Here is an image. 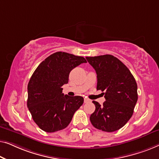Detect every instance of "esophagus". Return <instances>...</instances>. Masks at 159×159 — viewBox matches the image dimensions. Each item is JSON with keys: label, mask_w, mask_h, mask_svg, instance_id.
<instances>
[{"label": "esophagus", "mask_w": 159, "mask_h": 159, "mask_svg": "<svg viewBox=\"0 0 159 159\" xmlns=\"http://www.w3.org/2000/svg\"><path fill=\"white\" fill-rule=\"evenodd\" d=\"M91 100L89 99H86V98H84V103H88V102H90Z\"/></svg>", "instance_id": "1"}]
</instances>
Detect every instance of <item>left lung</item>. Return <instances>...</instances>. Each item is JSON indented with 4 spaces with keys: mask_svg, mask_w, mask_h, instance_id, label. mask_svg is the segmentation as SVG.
<instances>
[{
    "mask_svg": "<svg viewBox=\"0 0 159 159\" xmlns=\"http://www.w3.org/2000/svg\"><path fill=\"white\" fill-rule=\"evenodd\" d=\"M97 75V90L104 91L106 99L101 105L96 101V109L90 120L97 129L114 132L122 128L133 114L138 101V86L126 66L111 55L86 57Z\"/></svg>",
    "mask_w": 159,
    "mask_h": 159,
    "instance_id": "obj_1",
    "label": "left lung"
}]
</instances>
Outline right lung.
<instances>
[{"mask_svg": "<svg viewBox=\"0 0 159 159\" xmlns=\"http://www.w3.org/2000/svg\"><path fill=\"white\" fill-rule=\"evenodd\" d=\"M84 57L57 52L46 58L34 70L28 84L27 107L40 129L54 133L66 128L84 103L80 96L62 93V86L68 83L70 72Z\"/></svg>", "mask_w": 159, "mask_h": 159, "instance_id": "1", "label": "right lung"}]
</instances>
